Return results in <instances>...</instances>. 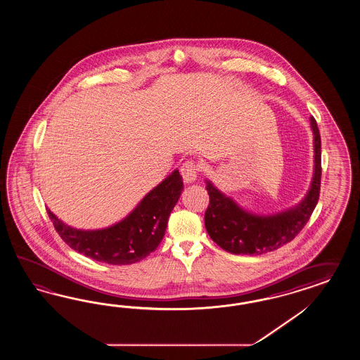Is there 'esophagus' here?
<instances>
[{
  "label": "esophagus",
  "mask_w": 360,
  "mask_h": 360,
  "mask_svg": "<svg viewBox=\"0 0 360 360\" xmlns=\"http://www.w3.org/2000/svg\"><path fill=\"white\" fill-rule=\"evenodd\" d=\"M198 171L200 166L194 160H186L183 163V166L180 167V172L185 183H193L198 176Z\"/></svg>",
  "instance_id": "obj_1"
}]
</instances>
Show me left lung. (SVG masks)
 <instances>
[{
    "mask_svg": "<svg viewBox=\"0 0 360 360\" xmlns=\"http://www.w3.org/2000/svg\"><path fill=\"white\" fill-rule=\"evenodd\" d=\"M314 177L304 201L295 209L273 217H256L243 212L231 198L207 183L210 202L205 212V227L221 249L233 255H262L294 240L309 221L320 197L321 139L314 117Z\"/></svg>",
    "mask_w": 360,
    "mask_h": 360,
    "instance_id": "8db88e82",
    "label": "left lung"
}]
</instances>
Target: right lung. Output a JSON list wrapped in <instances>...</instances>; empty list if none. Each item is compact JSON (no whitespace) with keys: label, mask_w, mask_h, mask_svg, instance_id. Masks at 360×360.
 <instances>
[{"label":"right lung","mask_w":360,"mask_h":360,"mask_svg":"<svg viewBox=\"0 0 360 360\" xmlns=\"http://www.w3.org/2000/svg\"><path fill=\"white\" fill-rule=\"evenodd\" d=\"M181 191L183 177L176 169L154 188L124 221L104 230H75L60 221L51 210L46 212L57 233L70 248L99 262L128 265L148 257L157 249Z\"/></svg>","instance_id":"right-lung-1"}]
</instances>
